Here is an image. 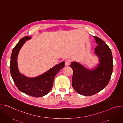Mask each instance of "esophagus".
Returning a JSON list of instances; mask_svg holds the SVG:
<instances>
[{
  "instance_id": "esophagus-1",
  "label": "esophagus",
  "mask_w": 123,
  "mask_h": 123,
  "mask_svg": "<svg viewBox=\"0 0 123 123\" xmlns=\"http://www.w3.org/2000/svg\"><path fill=\"white\" fill-rule=\"evenodd\" d=\"M70 63H71V61H70V60H69V59L66 60L65 61V66H68V65L70 64Z\"/></svg>"
}]
</instances>
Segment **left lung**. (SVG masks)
<instances>
[{
    "label": "left lung",
    "instance_id": "8db88e82",
    "mask_svg": "<svg viewBox=\"0 0 123 123\" xmlns=\"http://www.w3.org/2000/svg\"><path fill=\"white\" fill-rule=\"evenodd\" d=\"M97 44L95 54L99 63L88 69L77 62H72L70 67L73 71L72 86L79 94L92 96L102 91L108 84L113 71V60L111 49L103 40L94 36Z\"/></svg>",
    "mask_w": 123,
    "mask_h": 123
}]
</instances>
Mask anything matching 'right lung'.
<instances>
[{"instance_id":"right-lung-1","label":"right lung","mask_w":123,"mask_h":123,"mask_svg":"<svg viewBox=\"0 0 123 123\" xmlns=\"http://www.w3.org/2000/svg\"><path fill=\"white\" fill-rule=\"evenodd\" d=\"M31 38L25 37L18 42L12 52L10 62V73L16 87L21 92L35 97H40L47 94L51 90L55 76L65 65L64 61L55 65L45 73L35 77H28L19 71L17 57L19 52L26 42Z\"/></svg>"}]
</instances>
